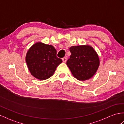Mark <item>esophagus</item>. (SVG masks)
Instances as JSON below:
<instances>
[{
	"label": "esophagus",
	"instance_id": "34e87169",
	"mask_svg": "<svg viewBox=\"0 0 124 124\" xmlns=\"http://www.w3.org/2000/svg\"><path fill=\"white\" fill-rule=\"evenodd\" d=\"M62 60H63V62L64 63H65L67 61V57H64L62 59Z\"/></svg>",
	"mask_w": 124,
	"mask_h": 124
}]
</instances>
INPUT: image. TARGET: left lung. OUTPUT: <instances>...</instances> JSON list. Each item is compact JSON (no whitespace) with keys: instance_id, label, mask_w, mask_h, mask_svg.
Segmentation results:
<instances>
[{"instance_id":"left-lung-1","label":"left lung","mask_w":124,"mask_h":124,"mask_svg":"<svg viewBox=\"0 0 124 124\" xmlns=\"http://www.w3.org/2000/svg\"><path fill=\"white\" fill-rule=\"evenodd\" d=\"M71 55L67 61L73 76L81 81L88 80L95 74L100 65L98 55L89 45L71 46Z\"/></svg>"}]
</instances>
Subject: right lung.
Here are the masks:
<instances>
[{
  "label": "right lung",
  "mask_w": 124,
  "mask_h": 124,
  "mask_svg": "<svg viewBox=\"0 0 124 124\" xmlns=\"http://www.w3.org/2000/svg\"><path fill=\"white\" fill-rule=\"evenodd\" d=\"M52 45L41 42L33 44L27 52L25 60L31 74L39 80H46L54 74L62 60L56 56Z\"/></svg>",
  "instance_id": "add662e5"
}]
</instances>
